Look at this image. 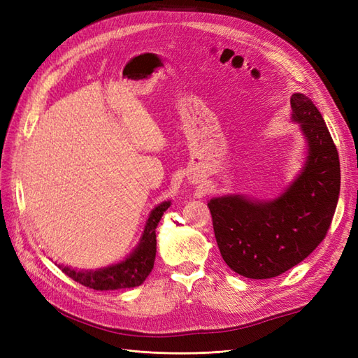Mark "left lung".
Here are the masks:
<instances>
[{
	"mask_svg": "<svg viewBox=\"0 0 358 358\" xmlns=\"http://www.w3.org/2000/svg\"><path fill=\"white\" fill-rule=\"evenodd\" d=\"M306 157L283 192L272 200L232 194L208 206L223 260L240 275L272 278L305 260L328 232L340 195V159L322 113L305 94L291 96Z\"/></svg>",
	"mask_w": 358,
	"mask_h": 358,
	"instance_id": "1",
	"label": "left lung"
}]
</instances>
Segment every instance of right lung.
Here are the masks:
<instances>
[{
	"label": "right lung",
	"instance_id": "add662e5",
	"mask_svg": "<svg viewBox=\"0 0 358 358\" xmlns=\"http://www.w3.org/2000/svg\"><path fill=\"white\" fill-rule=\"evenodd\" d=\"M169 206L171 201H163L150 210L140 243L123 262L95 271L73 269L63 264H58V268L77 283L95 291H115V289L140 286L154 269L157 254L155 229Z\"/></svg>",
	"mask_w": 358,
	"mask_h": 358
}]
</instances>
